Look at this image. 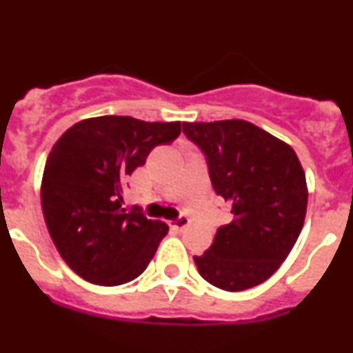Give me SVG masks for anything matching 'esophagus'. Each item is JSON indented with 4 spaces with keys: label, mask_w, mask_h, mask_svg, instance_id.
I'll return each mask as SVG.
<instances>
[{
    "label": "esophagus",
    "mask_w": 353,
    "mask_h": 353,
    "mask_svg": "<svg viewBox=\"0 0 353 353\" xmlns=\"http://www.w3.org/2000/svg\"><path fill=\"white\" fill-rule=\"evenodd\" d=\"M171 224H173L174 228H179V230H183V228H187L191 224V217H189V215H180L179 219L171 221Z\"/></svg>",
    "instance_id": "1"
}]
</instances>
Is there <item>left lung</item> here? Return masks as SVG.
<instances>
[{
  "instance_id": "1",
  "label": "left lung",
  "mask_w": 353,
  "mask_h": 353,
  "mask_svg": "<svg viewBox=\"0 0 353 353\" xmlns=\"http://www.w3.org/2000/svg\"><path fill=\"white\" fill-rule=\"evenodd\" d=\"M183 134L205 154L212 187L233 214L194 256L199 274L226 292L267 281L304 226L307 185L297 154L245 120L183 121Z\"/></svg>"
}]
</instances>
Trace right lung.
Masks as SVG:
<instances>
[{"label": "right lung", "instance_id": "1", "mask_svg": "<svg viewBox=\"0 0 353 353\" xmlns=\"http://www.w3.org/2000/svg\"><path fill=\"white\" fill-rule=\"evenodd\" d=\"M180 121L97 117L77 121L54 143L40 199L56 249L93 285L129 283L148 267L168 224L123 208L127 174L155 146L179 138Z\"/></svg>", "mask_w": 353, "mask_h": 353}]
</instances>
